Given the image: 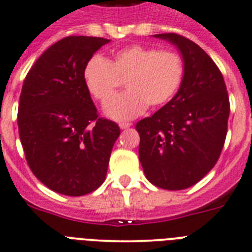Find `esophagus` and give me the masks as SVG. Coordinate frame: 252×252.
Instances as JSON below:
<instances>
[{
    "instance_id": "esophagus-1",
    "label": "esophagus",
    "mask_w": 252,
    "mask_h": 252,
    "mask_svg": "<svg viewBox=\"0 0 252 252\" xmlns=\"http://www.w3.org/2000/svg\"><path fill=\"white\" fill-rule=\"evenodd\" d=\"M130 126H131V123H126V122H122V123H119L121 129H126V128H129Z\"/></svg>"
}]
</instances>
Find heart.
Listing matches in <instances>:
<instances>
[{
	"label": "heart",
	"mask_w": 252,
	"mask_h": 252,
	"mask_svg": "<svg viewBox=\"0 0 252 252\" xmlns=\"http://www.w3.org/2000/svg\"><path fill=\"white\" fill-rule=\"evenodd\" d=\"M185 72V61L177 53L130 45L115 51L110 60L90 59L83 78L90 94L100 103L107 101L120 79L126 78L128 90L110 98L104 112L115 121H126L142 114L147 105L157 108L168 103L180 90Z\"/></svg>",
	"instance_id": "heart-1"
}]
</instances>
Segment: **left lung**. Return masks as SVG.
<instances>
[{
    "label": "left lung",
    "mask_w": 252,
    "mask_h": 252,
    "mask_svg": "<svg viewBox=\"0 0 252 252\" xmlns=\"http://www.w3.org/2000/svg\"><path fill=\"white\" fill-rule=\"evenodd\" d=\"M154 37L180 50L186 72L173 98L135 126L139 160L149 182L178 191L196 185L216 164L227 134L230 100L221 71L198 45L172 32Z\"/></svg>",
    "instance_id": "8db88e82"
}]
</instances>
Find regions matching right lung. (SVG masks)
I'll use <instances>...</instances> for the list:
<instances>
[{
  "instance_id": "obj_1",
  "label": "right lung",
  "mask_w": 252,
  "mask_h": 252,
  "mask_svg": "<svg viewBox=\"0 0 252 252\" xmlns=\"http://www.w3.org/2000/svg\"><path fill=\"white\" fill-rule=\"evenodd\" d=\"M109 41L61 38L36 60L22 85L17 124L27 164L40 182L65 196L103 185L121 134L117 123L98 117L83 78L88 61Z\"/></svg>"
}]
</instances>
